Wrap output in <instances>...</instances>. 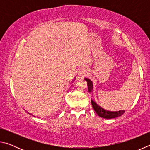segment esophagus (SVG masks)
<instances>
[{
    "label": "esophagus",
    "instance_id": "esophagus-1",
    "mask_svg": "<svg viewBox=\"0 0 150 150\" xmlns=\"http://www.w3.org/2000/svg\"><path fill=\"white\" fill-rule=\"evenodd\" d=\"M79 73L81 76H83V77H85V76H86V75H87V72L84 69H82L81 71H80Z\"/></svg>",
    "mask_w": 150,
    "mask_h": 150
}]
</instances>
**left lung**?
Here are the masks:
<instances>
[{
    "label": "left lung",
    "instance_id": "8db88e82",
    "mask_svg": "<svg viewBox=\"0 0 150 150\" xmlns=\"http://www.w3.org/2000/svg\"><path fill=\"white\" fill-rule=\"evenodd\" d=\"M85 80L87 81L88 84V92H91L92 91L93 88V83L91 82V81L88 79L86 78ZM91 103H92V106L94 108V110L96 112V113L100 116L101 118H106V119H111V118H115L116 117H118V116H120L123 115V114L125 112V111L124 110H119V111H116V112H110V111H107L104 110L103 108L100 107L99 106L94 102V101H91Z\"/></svg>",
    "mask_w": 150,
    "mask_h": 150
}]
</instances>
